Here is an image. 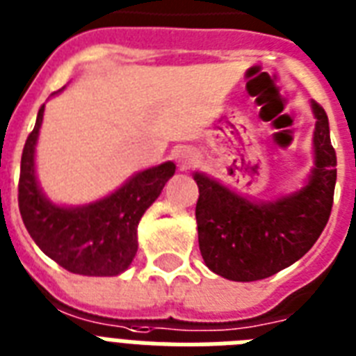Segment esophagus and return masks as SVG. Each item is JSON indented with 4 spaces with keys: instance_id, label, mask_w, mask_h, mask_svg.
<instances>
[{
    "instance_id": "esophagus-1",
    "label": "esophagus",
    "mask_w": 356,
    "mask_h": 356,
    "mask_svg": "<svg viewBox=\"0 0 356 356\" xmlns=\"http://www.w3.org/2000/svg\"><path fill=\"white\" fill-rule=\"evenodd\" d=\"M175 159L179 161V164H181V168H188L190 164H193L195 161H197V153L193 152L192 148H186V146H181V148L175 152Z\"/></svg>"
}]
</instances>
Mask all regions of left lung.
I'll return each instance as SVG.
<instances>
[{"mask_svg": "<svg viewBox=\"0 0 356 356\" xmlns=\"http://www.w3.org/2000/svg\"><path fill=\"white\" fill-rule=\"evenodd\" d=\"M314 166L300 190L274 201L239 195L195 172L199 250L207 267L232 282H256L280 273L311 250L327 225L337 184V153L327 115L313 102Z\"/></svg>", "mask_w": 356, "mask_h": 356, "instance_id": "8db88e82", "label": "left lung"}]
</instances>
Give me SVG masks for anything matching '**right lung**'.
<instances>
[{
  "label": "right lung",
  "instance_id": "add662e5",
  "mask_svg": "<svg viewBox=\"0 0 356 356\" xmlns=\"http://www.w3.org/2000/svg\"><path fill=\"white\" fill-rule=\"evenodd\" d=\"M56 95V93H53ZM43 104L22 153L18 204L25 228L42 252L65 270L82 276H117L137 254V227L175 173V164L137 172L106 197L78 207L53 203L36 177V143L43 122Z\"/></svg>",
  "mask_w": 356,
  "mask_h": 356
}]
</instances>
